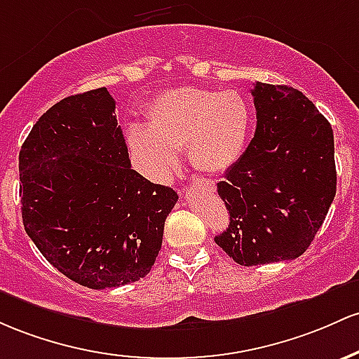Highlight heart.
Returning a JSON list of instances; mask_svg holds the SVG:
<instances>
[{
    "label": "heart",
    "instance_id": "heart-1",
    "mask_svg": "<svg viewBox=\"0 0 359 359\" xmlns=\"http://www.w3.org/2000/svg\"><path fill=\"white\" fill-rule=\"evenodd\" d=\"M249 128L251 108L237 91L178 88L151 103L147 128L130 127L127 140L139 166L154 180L175 171L183 149L198 171L217 175L243 156Z\"/></svg>",
    "mask_w": 359,
    "mask_h": 359
}]
</instances>
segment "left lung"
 <instances>
[{
    "label": "left lung",
    "instance_id": "1",
    "mask_svg": "<svg viewBox=\"0 0 359 359\" xmlns=\"http://www.w3.org/2000/svg\"><path fill=\"white\" fill-rule=\"evenodd\" d=\"M257 126L217 183L229 227L215 243L241 266L295 259L307 251L336 196L331 123L304 93L256 83Z\"/></svg>",
    "mask_w": 359,
    "mask_h": 359
}]
</instances>
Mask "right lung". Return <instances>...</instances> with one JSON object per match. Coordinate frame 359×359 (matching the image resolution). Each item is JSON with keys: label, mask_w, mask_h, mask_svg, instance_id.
<instances>
[{"label": "right lung", "mask_w": 359, "mask_h": 359, "mask_svg": "<svg viewBox=\"0 0 359 359\" xmlns=\"http://www.w3.org/2000/svg\"><path fill=\"white\" fill-rule=\"evenodd\" d=\"M18 168L23 227L57 271L93 290L151 271L178 193L132 169L107 88L50 107Z\"/></svg>", "instance_id": "right-lung-1"}]
</instances>
